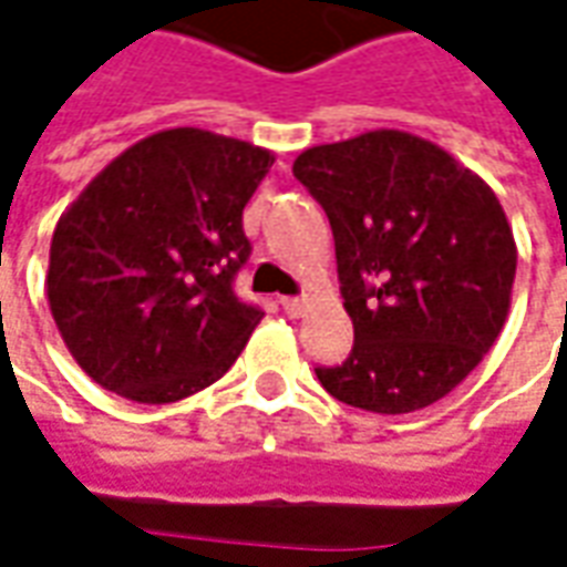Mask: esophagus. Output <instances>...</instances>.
Returning a JSON list of instances; mask_svg holds the SVG:
<instances>
[{
    "instance_id": "1",
    "label": "esophagus",
    "mask_w": 567,
    "mask_h": 567,
    "mask_svg": "<svg viewBox=\"0 0 567 567\" xmlns=\"http://www.w3.org/2000/svg\"><path fill=\"white\" fill-rule=\"evenodd\" d=\"M279 303H282V310L291 316V319H298V316L303 313V307H307V300L303 298H282Z\"/></svg>"
}]
</instances>
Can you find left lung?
Here are the masks:
<instances>
[{
    "label": "left lung",
    "instance_id": "obj_1",
    "mask_svg": "<svg viewBox=\"0 0 567 567\" xmlns=\"http://www.w3.org/2000/svg\"><path fill=\"white\" fill-rule=\"evenodd\" d=\"M295 176L332 223L353 350L316 365L357 410H425L460 384L509 313L515 238L494 188L425 138L375 130L316 145Z\"/></svg>",
    "mask_w": 567,
    "mask_h": 567
}]
</instances>
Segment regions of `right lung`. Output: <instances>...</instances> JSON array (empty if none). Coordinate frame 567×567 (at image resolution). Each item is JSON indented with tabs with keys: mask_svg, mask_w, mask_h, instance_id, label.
<instances>
[{
	"mask_svg": "<svg viewBox=\"0 0 567 567\" xmlns=\"http://www.w3.org/2000/svg\"><path fill=\"white\" fill-rule=\"evenodd\" d=\"M272 154L179 126L142 138L58 219L49 307L80 369L136 403L226 375L264 310L235 295L241 210Z\"/></svg>",
	"mask_w": 567,
	"mask_h": 567,
	"instance_id": "obj_1",
	"label": "right lung"
}]
</instances>
